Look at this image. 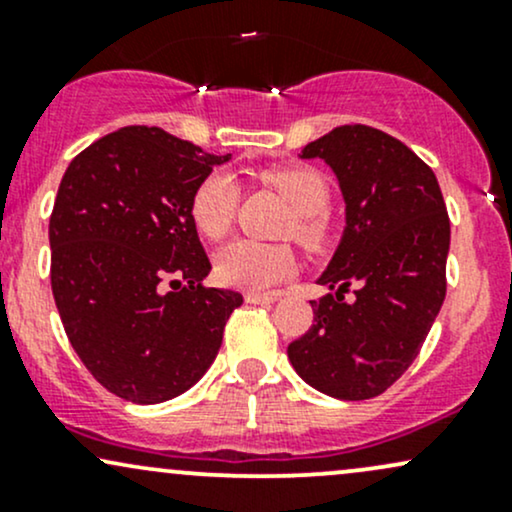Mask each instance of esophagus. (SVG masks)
I'll use <instances>...</instances> for the list:
<instances>
[{"mask_svg": "<svg viewBox=\"0 0 512 512\" xmlns=\"http://www.w3.org/2000/svg\"><path fill=\"white\" fill-rule=\"evenodd\" d=\"M245 301L252 303V305H267V303H274L279 301V293H245Z\"/></svg>", "mask_w": 512, "mask_h": 512, "instance_id": "34e87169", "label": "esophagus"}]
</instances>
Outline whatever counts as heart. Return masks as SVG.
<instances>
[{"mask_svg": "<svg viewBox=\"0 0 512 512\" xmlns=\"http://www.w3.org/2000/svg\"><path fill=\"white\" fill-rule=\"evenodd\" d=\"M260 180L274 187L293 209L289 236L305 248H322L327 223L320 211L330 204V180L313 166H281L262 170ZM238 209V185L228 173H209L190 199L192 223L204 238L219 240L228 233ZM293 272V255L284 245L233 240L216 257V274L236 289L264 291Z\"/></svg>", "mask_w": 512, "mask_h": 512, "instance_id": "b5f03b06", "label": "heart"}]
</instances>
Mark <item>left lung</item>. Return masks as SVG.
I'll return each instance as SVG.
<instances>
[{
	"mask_svg": "<svg viewBox=\"0 0 512 512\" xmlns=\"http://www.w3.org/2000/svg\"><path fill=\"white\" fill-rule=\"evenodd\" d=\"M337 175L346 204L339 248L310 301L315 325L289 361L337 399L378 397L419 356L445 298L450 219L433 170L407 144L366 125L334 127L301 151ZM355 289L351 304L343 293Z\"/></svg>",
	"mask_w": 512,
	"mask_h": 512,
	"instance_id": "1",
	"label": "left lung"
}]
</instances>
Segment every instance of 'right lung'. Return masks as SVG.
I'll return each mask as SVG.
<instances>
[{
  "label": "right lung",
  "instance_id": "obj_1",
  "mask_svg": "<svg viewBox=\"0 0 512 512\" xmlns=\"http://www.w3.org/2000/svg\"><path fill=\"white\" fill-rule=\"evenodd\" d=\"M228 156L158 127H122L81 151L60 182L52 296L88 373L127 402L190 390L243 303L202 286L211 264L190 216L195 187Z\"/></svg>",
  "mask_w": 512,
  "mask_h": 512
}]
</instances>
